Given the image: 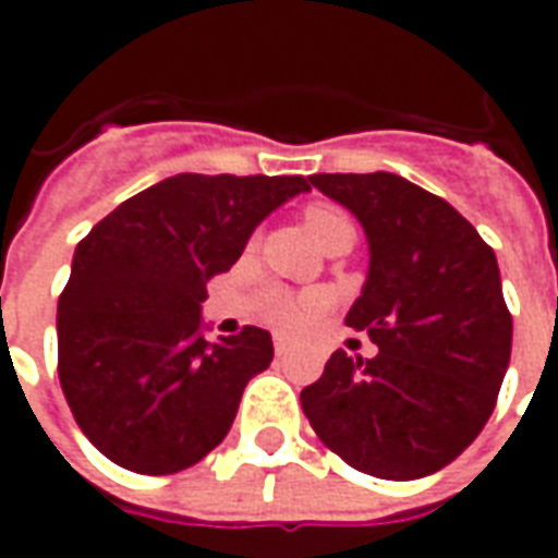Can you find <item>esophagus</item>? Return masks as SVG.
Masks as SVG:
<instances>
[{"label":"esophagus","instance_id":"obj_1","mask_svg":"<svg viewBox=\"0 0 558 558\" xmlns=\"http://www.w3.org/2000/svg\"><path fill=\"white\" fill-rule=\"evenodd\" d=\"M275 352H278V355H287V352H290V340L275 338Z\"/></svg>","mask_w":558,"mask_h":558}]
</instances>
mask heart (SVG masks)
<instances>
[{"instance_id": "heart-1", "label": "heart", "mask_w": 558, "mask_h": 558, "mask_svg": "<svg viewBox=\"0 0 558 558\" xmlns=\"http://www.w3.org/2000/svg\"><path fill=\"white\" fill-rule=\"evenodd\" d=\"M304 223L326 247H331L343 235H355L350 215L343 208L331 206V203H311V206L304 208ZM319 311H323V302L316 295H311V292L266 290L259 295V304H256L259 319L266 326L283 331V335L304 331L319 316Z\"/></svg>"}]
</instances>
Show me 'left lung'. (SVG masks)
<instances>
[{
    "mask_svg": "<svg viewBox=\"0 0 558 558\" xmlns=\"http://www.w3.org/2000/svg\"><path fill=\"white\" fill-rule=\"evenodd\" d=\"M311 184L367 232L371 271L347 326L379 352H335L302 391V410L352 469L424 478L484 430L508 371L511 314L496 254L442 196L395 172H319Z\"/></svg>",
    "mask_w": 558,
    "mask_h": 558,
    "instance_id": "8db88e82",
    "label": "left lung"
}]
</instances>
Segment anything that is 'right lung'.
<instances>
[{
    "mask_svg": "<svg viewBox=\"0 0 558 558\" xmlns=\"http://www.w3.org/2000/svg\"><path fill=\"white\" fill-rule=\"evenodd\" d=\"M304 175L179 172L98 220L59 295V383L80 430L122 469L172 475L223 442L251 376L275 359L244 326L199 335L206 283Z\"/></svg>",
    "mask_w": 558,
    "mask_h": 558,
    "instance_id": "right-lung-1",
    "label": "right lung"
}]
</instances>
